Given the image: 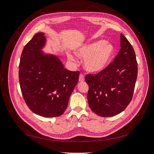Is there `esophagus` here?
<instances>
[{"instance_id":"esophagus-1","label":"esophagus","mask_w":154,"mask_h":154,"mask_svg":"<svg viewBox=\"0 0 154 154\" xmlns=\"http://www.w3.org/2000/svg\"><path fill=\"white\" fill-rule=\"evenodd\" d=\"M79 81V82H83V81H85V77H84V75L83 74H80Z\"/></svg>"}]
</instances>
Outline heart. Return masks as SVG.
<instances>
[{
    "label": "heart",
    "instance_id": "heart-1",
    "mask_svg": "<svg viewBox=\"0 0 154 154\" xmlns=\"http://www.w3.org/2000/svg\"><path fill=\"white\" fill-rule=\"evenodd\" d=\"M114 52L112 45L104 40H99L85 44L76 51L79 57L84 59V68L89 73H98L103 71L109 64ZM70 61L76 63L77 60L73 55L67 54Z\"/></svg>",
    "mask_w": 154,
    "mask_h": 154
}]
</instances>
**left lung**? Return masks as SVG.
<instances>
[{"label": "left lung", "mask_w": 154, "mask_h": 154, "mask_svg": "<svg viewBox=\"0 0 154 154\" xmlns=\"http://www.w3.org/2000/svg\"><path fill=\"white\" fill-rule=\"evenodd\" d=\"M138 75L134 48L120 34V50L114 60L97 75H87V99L91 109L103 117L115 116L126 109L133 96Z\"/></svg>", "instance_id": "left-lung-1"}]
</instances>
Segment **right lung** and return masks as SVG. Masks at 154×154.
I'll return each instance as SVG.
<instances>
[{"label": "right lung", "instance_id": "1", "mask_svg": "<svg viewBox=\"0 0 154 154\" xmlns=\"http://www.w3.org/2000/svg\"><path fill=\"white\" fill-rule=\"evenodd\" d=\"M47 42L44 32H38L25 45L19 65V82L32 112L47 118L57 117L67 109L79 71L67 70L57 56L44 52Z\"/></svg>", "mask_w": 154, "mask_h": 154}]
</instances>
